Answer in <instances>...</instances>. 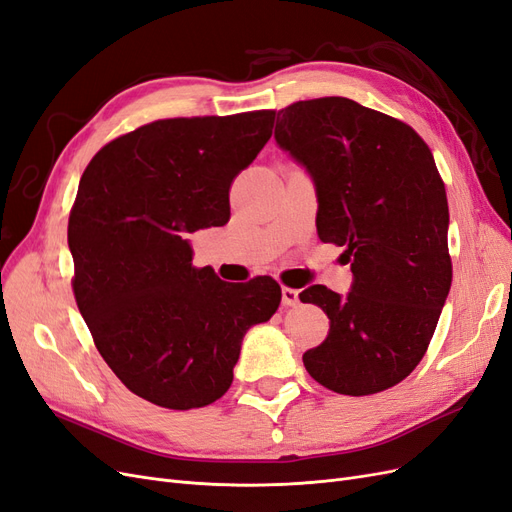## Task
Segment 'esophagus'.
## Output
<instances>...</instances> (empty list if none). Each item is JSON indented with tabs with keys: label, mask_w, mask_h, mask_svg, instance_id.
I'll list each match as a JSON object with an SVG mask.
<instances>
[{
	"label": "esophagus",
	"mask_w": 512,
	"mask_h": 512,
	"mask_svg": "<svg viewBox=\"0 0 512 512\" xmlns=\"http://www.w3.org/2000/svg\"><path fill=\"white\" fill-rule=\"evenodd\" d=\"M282 303L286 307H292L299 303V290L297 288H288V286H282Z\"/></svg>",
	"instance_id": "obj_1"
}]
</instances>
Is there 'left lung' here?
I'll list each match as a JSON object with an SVG mask.
<instances>
[{"label":"left lung","mask_w":512,"mask_h":512,"mask_svg":"<svg viewBox=\"0 0 512 512\" xmlns=\"http://www.w3.org/2000/svg\"><path fill=\"white\" fill-rule=\"evenodd\" d=\"M275 141L312 173L318 237L346 247L354 275L346 297L322 284L299 294L331 320L303 365L339 395L391 389L421 363L453 282L431 149L408 123L337 96L282 108Z\"/></svg>","instance_id":"obj_1"}]
</instances>
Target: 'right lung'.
Segmentation results:
<instances>
[{
    "label": "right lung",
    "mask_w": 512,
    "mask_h": 512,
    "mask_svg": "<svg viewBox=\"0 0 512 512\" xmlns=\"http://www.w3.org/2000/svg\"><path fill=\"white\" fill-rule=\"evenodd\" d=\"M275 111L158 119L106 143L68 220L72 290L106 365L168 410L213 404L247 329L282 301L273 277L192 267L188 232L230 220L228 192L271 138Z\"/></svg>",
    "instance_id": "right-lung-1"
}]
</instances>
